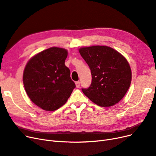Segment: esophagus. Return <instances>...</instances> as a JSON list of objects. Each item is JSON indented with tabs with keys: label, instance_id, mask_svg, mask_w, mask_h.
<instances>
[{
	"label": "esophagus",
	"instance_id": "obj_1",
	"mask_svg": "<svg viewBox=\"0 0 156 156\" xmlns=\"http://www.w3.org/2000/svg\"><path fill=\"white\" fill-rule=\"evenodd\" d=\"M75 85H76L77 88H79V87H80V82L79 81H76V82H75Z\"/></svg>",
	"mask_w": 156,
	"mask_h": 156
}]
</instances>
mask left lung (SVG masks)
<instances>
[{
    "label": "left lung",
    "instance_id": "left-lung-1",
    "mask_svg": "<svg viewBox=\"0 0 156 156\" xmlns=\"http://www.w3.org/2000/svg\"><path fill=\"white\" fill-rule=\"evenodd\" d=\"M79 53L90 69L92 82L82 91L92 102L111 107L125 96L131 81V71L127 60L107 46L83 48Z\"/></svg>",
    "mask_w": 156,
    "mask_h": 156
}]
</instances>
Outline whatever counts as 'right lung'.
<instances>
[{
  "label": "right lung",
  "instance_id": "add662e5",
  "mask_svg": "<svg viewBox=\"0 0 156 156\" xmlns=\"http://www.w3.org/2000/svg\"><path fill=\"white\" fill-rule=\"evenodd\" d=\"M68 51L51 48L40 52L27 63L23 84L28 96L42 109L53 111L66 103L75 84L65 66Z\"/></svg>",
  "mask_w": 156,
  "mask_h": 156
}]
</instances>
